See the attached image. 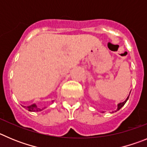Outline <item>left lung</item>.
<instances>
[{
  "label": "left lung",
  "instance_id": "obj_1",
  "mask_svg": "<svg viewBox=\"0 0 147 147\" xmlns=\"http://www.w3.org/2000/svg\"><path fill=\"white\" fill-rule=\"evenodd\" d=\"M129 96H128L127 97L126 100H125V101L123 102H120V103H119L118 105H117V110H116V111H119V109H121V108H122V107L124 106V105H125V103H126V102L127 101L128 98H129Z\"/></svg>",
  "mask_w": 147,
  "mask_h": 147
}]
</instances>
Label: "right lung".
Returning a JSON list of instances; mask_svg holds the SVG:
<instances>
[{
	"label": "right lung",
	"mask_w": 147,
	"mask_h": 147,
	"mask_svg": "<svg viewBox=\"0 0 147 147\" xmlns=\"http://www.w3.org/2000/svg\"><path fill=\"white\" fill-rule=\"evenodd\" d=\"M53 102V100L52 101V103ZM24 107L25 108H26V109L28 110V111H29L31 112H38V111H42V110L44 109V108H38L37 105H36V104H33V105H29V106H22Z\"/></svg>",
	"instance_id": "obj_1"
}]
</instances>
